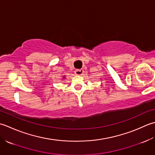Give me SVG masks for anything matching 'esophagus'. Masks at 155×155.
<instances>
[{
    "label": "esophagus",
    "mask_w": 155,
    "mask_h": 155,
    "mask_svg": "<svg viewBox=\"0 0 155 155\" xmlns=\"http://www.w3.org/2000/svg\"><path fill=\"white\" fill-rule=\"evenodd\" d=\"M84 74V70L83 69H76L75 71V74L76 75H81Z\"/></svg>",
    "instance_id": "1"
}]
</instances>
